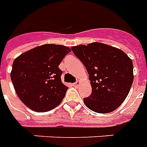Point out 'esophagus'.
<instances>
[{
    "instance_id": "1",
    "label": "esophagus",
    "mask_w": 147,
    "mask_h": 147,
    "mask_svg": "<svg viewBox=\"0 0 147 147\" xmlns=\"http://www.w3.org/2000/svg\"><path fill=\"white\" fill-rule=\"evenodd\" d=\"M79 81H76V82H75V83H73V86H75V87H78L79 86Z\"/></svg>"
}]
</instances>
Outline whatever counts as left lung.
<instances>
[{
  "instance_id": "8db88e82",
  "label": "left lung",
  "mask_w": 147,
  "mask_h": 147,
  "mask_svg": "<svg viewBox=\"0 0 147 147\" xmlns=\"http://www.w3.org/2000/svg\"><path fill=\"white\" fill-rule=\"evenodd\" d=\"M89 74L92 93L83 99L89 109L110 113L125 100L133 82V64L120 49L102 43L71 47Z\"/></svg>"
}]
</instances>
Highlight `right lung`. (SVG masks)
Here are the masks:
<instances>
[{"mask_svg": "<svg viewBox=\"0 0 147 147\" xmlns=\"http://www.w3.org/2000/svg\"><path fill=\"white\" fill-rule=\"evenodd\" d=\"M68 47L44 44L29 50L14 61L11 79L22 102L37 112L51 111L62 101L66 86L61 82L58 67Z\"/></svg>", "mask_w": 147, "mask_h": 147, "instance_id": "obj_1", "label": "right lung"}]
</instances>
